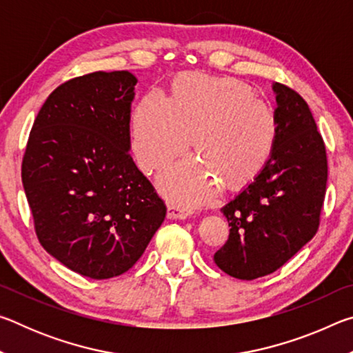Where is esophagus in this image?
I'll use <instances>...</instances> for the list:
<instances>
[{"instance_id":"34e87169","label":"esophagus","mask_w":353,"mask_h":353,"mask_svg":"<svg viewBox=\"0 0 353 353\" xmlns=\"http://www.w3.org/2000/svg\"><path fill=\"white\" fill-rule=\"evenodd\" d=\"M191 214V210L181 205H168V212H166V216L168 219H187Z\"/></svg>"}]
</instances>
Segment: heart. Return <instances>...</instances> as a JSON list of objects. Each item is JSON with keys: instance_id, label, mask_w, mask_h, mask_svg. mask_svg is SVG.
Wrapping results in <instances>:
<instances>
[{"instance_id": "b5f03b06", "label": "heart", "mask_w": 353, "mask_h": 353, "mask_svg": "<svg viewBox=\"0 0 353 353\" xmlns=\"http://www.w3.org/2000/svg\"><path fill=\"white\" fill-rule=\"evenodd\" d=\"M276 113L252 88L230 76L188 73L170 99L152 90L130 118V148L143 171L165 168L190 145V157L160 176L159 188L179 205L210 201L219 185L235 188L265 168L277 141Z\"/></svg>"}]
</instances>
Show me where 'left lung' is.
<instances>
[{
	"mask_svg": "<svg viewBox=\"0 0 353 353\" xmlns=\"http://www.w3.org/2000/svg\"><path fill=\"white\" fill-rule=\"evenodd\" d=\"M277 141L254 181L221 212L229 240L213 260L225 274L254 280L283 266L316 235L327 187L325 145L308 104L272 83Z\"/></svg>",
	"mask_w": 353,
	"mask_h": 353,
	"instance_id": "left-lung-1",
	"label": "left lung"
}]
</instances>
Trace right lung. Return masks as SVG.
Returning a JSON list of instances; mask_svg holds the SVG:
<instances>
[{
    "label": "right lung",
    "mask_w": 353,
    "mask_h": 353,
    "mask_svg": "<svg viewBox=\"0 0 353 353\" xmlns=\"http://www.w3.org/2000/svg\"><path fill=\"white\" fill-rule=\"evenodd\" d=\"M137 77L94 71L59 85L35 118L21 181L41 246L81 276L126 272L166 207L130 157Z\"/></svg>",
    "instance_id": "right-lung-1"
}]
</instances>
